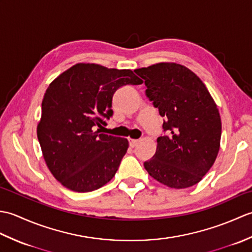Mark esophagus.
I'll return each instance as SVG.
<instances>
[{
	"instance_id": "34e87169",
	"label": "esophagus",
	"mask_w": 252,
	"mask_h": 252,
	"mask_svg": "<svg viewBox=\"0 0 252 252\" xmlns=\"http://www.w3.org/2000/svg\"><path fill=\"white\" fill-rule=\"evenodd\" d=\"M137 143H138V140H133V138H129V145H130V147L134 148L137 145Z\"/></svg>"
}]
</instances>
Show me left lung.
<instances>
[{"mask_svg":"<svg viewBox=\"0 0 252 252\" xmlns=\"http://www.w3.org/2000/svg\"><path fill=\"white\" fill-rule=\"evenodd\" d=\"M134 72L144 80L146 97L163 120L156 153L144 167L171 189L197 184L220 148L222 125L215 100L201 80L179 63H161Z\"/></svg>","mask_w":252,"mask_h":252,"instance_id":"left-lung-1","label":"left lung"}]
</instances>
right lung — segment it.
<instances>
[{
    "label": "right lung",
    "mask_w": 252,
    "mask_h": 252,
    "mask_svg": "<svg viewBox=\"0 0 252 252\" xmlns=\"http://www.w3.org/2000/svg\"><path fill=\"white\" fill-rule=\"evenodd\" d=\"M142 83L129 69L77 63L50 84L37 140L47 167L63 186L87 192L114 178L129 142L96 127L114 115L112 96L118 89Z\"/></svg>",
    "instance_id": "add662e5"
}]
</instances>
